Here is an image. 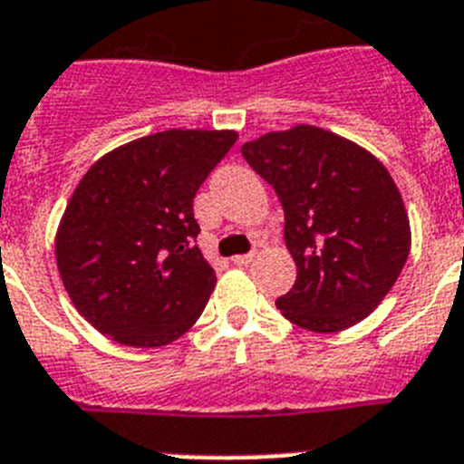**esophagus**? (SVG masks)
Instances as JSON below:
<instances>
[{"label": "esophagus", "instance_id": "1", "mask_svg": "<svg viewBox=\"0 0 464 464\" xmlns=\"http://www.w3.org/2000/svg\"><path fill=\"white\" fill-rule=\"evenodd\" d=\"M252 259H255V255L249 252V255H236L231 261H233V264H236V266H247Z\"/></svg>", "mask_w": 464, "mask_h": 464}]
</instances>
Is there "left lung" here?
Listing matches in <instances>:
<instances>
[{"label":"left lung","instance_id":"left-lung-1","mask_svg":"<svg viewBox=\"0 0 464 464\" xmlns=\"http://www.w3.org/2000/svg\"><path fill=\"white\" fill-rule=\"evenodd\" d=\"M243 156L276 188L296 282L276 301L308 332H343L372 315L411 249L401 193L360 144L315 126L266 132Z\"/></svg>","mask_w":464,"mask_h":464}]
</instances>
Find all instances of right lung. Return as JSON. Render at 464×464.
I'll list each match as a JSON object with an SVG mask.
<instances>
[{
    "label": "right lung",
    "instance_id": "obj_1",
    "mask_svg": "<svg viewBox=\"0 0 464 464\" xmlns=\"http://www.w3.org/2000/svg\"><path fill=\"white\" fill-rule=\"evenodd\" d=\"M236 140V130L172 128L88 168L60 219L55 261L100 334L159 348L196 324L217 276L196 245L193 198Z\"/></svg>",
    "mask_w": 464,
    "mask_h": 464
}]
</instances>
